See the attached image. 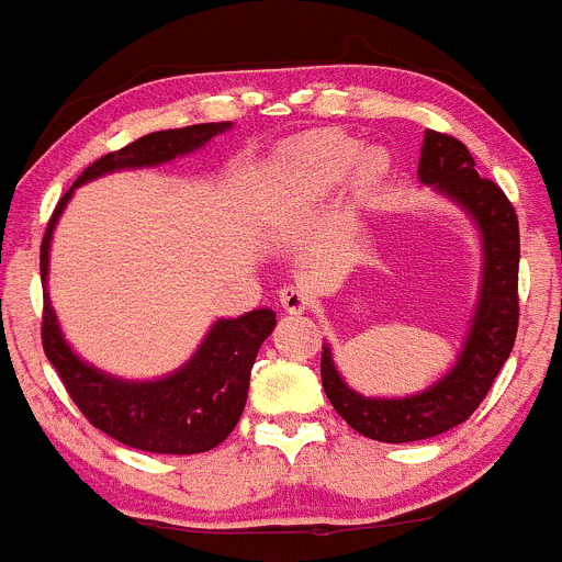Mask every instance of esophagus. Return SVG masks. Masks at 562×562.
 <instances>
[{"mask_svg": "<svg viewBox=\"0 0 562 562\" xmlns=\"http://www.w3.org/2000/svg\"><path fill=\"white\" fill-rule=\"evenodd\" d=\"M280 304L285 313L299 315L310 307V293L299 285H282L280 288Z\"/></svg>", "mask_w": 562, "mask_h": 562, "instance_id": "esophagus-1", "label": "esophagus"}]
</instances>
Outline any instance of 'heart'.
I'll return each instance as SVG.
<instances>
[{
  "label": "heart",
  "instance_id": "obj_1",
  "mask_svg": "<svg viewBox=\"0 0 562 562\" xmlns=\"http://www.w3.org/2000/svg\"><path fill=\"white\" fill-rule=\"evenodd\" d=\"M277 171L296 195H328L350 172V192L367 201L386 181L391 157L381 146L361 149L359 140L337 130H315L280 151Z\"/></svg>",
  "mask_w": 562,
  "mask_h": 562
}]
</instances>
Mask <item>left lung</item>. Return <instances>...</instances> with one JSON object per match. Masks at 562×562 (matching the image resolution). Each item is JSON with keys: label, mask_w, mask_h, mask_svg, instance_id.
<instances>
[{"label": "left lung", "mask_w": 562, "mask_h": 562, "mask_svg": "<svg viewBox=\"0 0 562 562\" xmlns=\"http://www.w3.org/2000/svg\"><path fill=\"white\" fill-rule=\"evenodd\" d=\"M418 181L473 220L481 241L479 299L451 370L418 394L367 396L350 389L328 342L323 345L321 381L328 402L356 432L381 443L427 440L468 422L506 364L519 323V223L501 187L481 179L468 146L435 130L424 133Z\"/></svg>", "instance_id": "8db88e82"}]
</instances>
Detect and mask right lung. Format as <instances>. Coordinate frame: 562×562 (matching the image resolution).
Returning <instances> with one entry per match:
<instances>
[{
    "label": "right lung",
    "mask_w": 562,
    "mask_h": 562,
    "mask_svg": "<svg viewBox=\"0 0 562 562\" xmlns=\"http://www.w3.org/2000/svg\"><path fill=\"white\" fill-rule=\"evenodd\" d=\"M231 127H234L231 122H209L181 130H160L100 157L65 192L40 245L45 356L56 367L67 394L81 407L83 416L130 449L151 451V454H201L223 443L245 411L249 370L263 339L274 331L277 315L274 310L260 307L239 317H220L209 326L195 353L162 378L130 381V378L111 375L72 350L61 331L59 317L50 307V239L76 187L108 173L162 166L176 157L192 155L203 149L214 135L228 133Z\"/></svg>",
    "instance_id": "1"
}]
</instances>
